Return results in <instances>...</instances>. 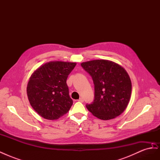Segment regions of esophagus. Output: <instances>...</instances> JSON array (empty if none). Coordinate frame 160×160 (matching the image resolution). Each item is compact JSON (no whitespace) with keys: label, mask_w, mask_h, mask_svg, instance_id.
Here are the masks:
<instances>
[{"label":"esophagus","mask_w":160,"mask_h":160,"mask_svg":"<svg viewBox=\"0 0 160 160\" xmlns=\"http://www.w3.org/2000/svg\"><path fill=\"white\" fill-rule=\"evenodd\" d=\"M78 101H80V102H81V103H83V101H84V99L82 98H79V99L78 100Z\"/></svg>","instance_id":"obj_1"}]
</instances>
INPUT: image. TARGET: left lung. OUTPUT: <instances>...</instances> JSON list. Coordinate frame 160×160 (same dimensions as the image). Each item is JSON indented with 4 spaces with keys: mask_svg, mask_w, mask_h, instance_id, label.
I'll use <instances>...</instances> for the list:
<instances>
[{
    "mask_svg": "<svg viewBox=\"0 0 160 160\" xmlns=\"http://www.w3.org/2000/svg\"><path fill=\"white\" fill-rule=\"evenodd\" d=\"M83 69L92 77L94 100L86 108L95 117L108 120L122 113L129 103L132 82L122 66L108 60L82 62Z\"/></svg>",
    "mask_w": 160,
    "mask_h": 160,
    "instance_id": "8db88e82",
    "label": "left lung"
}]
</instances>
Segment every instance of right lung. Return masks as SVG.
Instances as JSON below:
<instances>
[{
    "label": "right lung",
    "instance_id": "1",
    "mask_svg": "<svg viewBox=\"0 0 160 160\" xmlns=\"http://www.w3.org/2000/svg\"><path fill=\"white\" fill-rule=\"evenodd\" d=\"M75 62L52 61L33 72L27 92L32 108L41 117L54 120L68 112L72 105L67 79Z\"/></svg>",
    "mask_w": 160,
    "mask_h": 160
}]
</instances>
